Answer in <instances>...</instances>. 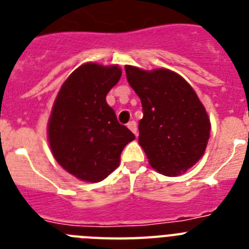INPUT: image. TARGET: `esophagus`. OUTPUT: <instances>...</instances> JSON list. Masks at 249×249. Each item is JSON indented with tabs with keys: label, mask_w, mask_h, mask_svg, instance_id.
Returning <instances> with one entry per match:
<instances>
[{
	"label": "esophagus",
	"mask_w": 249,
	"mask_h": 249,
	"mask_svg": "<svg viewBox=\"0 0 249 249\" xmlns=\"http://www.w3.org/2000/svg\"><path fill=\"white\" fill-rule=\"evenodd\" d=\"M127 127H128V128L131 129L136 136H137V123H136L135 121H131V122L127 123Z\"/></svg>",
	"instance_id": "obj_1"
}]
</instances>
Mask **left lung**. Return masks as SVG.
I'll use <instances>...</instances> for the list:
<instances>
[{"label":"left lung","instance_id":"obj_1","mask_svg":"<svg viewBox=\"0 0 249 249\" xmlns=\"http://www.w3.org/2000/svg\"><path fill=\"white\" fill-rule=\"evenodd\" d=\"M129 86L141 98L138 143L157 172L168 177L195 166L206 151L211 122L190 83L166 68L144 71L124 66Z\"/></svg>","mask_w":249,"mask_h":249}]
</instances>
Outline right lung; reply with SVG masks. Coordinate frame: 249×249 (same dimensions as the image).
I'll return each instance as SVG.
<instances>
[{"instance_id": "obj_1", "label": "right lung", "mask_w": 249, "mask_h": 249, "mask_svg": "<svg viewBox=\"0 0 249 249\" xmlns=\"http://www.w3.org/2000/svg\"><path fill=\"white\" fill-rule=\"evenodd\" d=\"M121 74L117 65L85 63L68 76L54 100L47 127L51 151L59 166L81 181L105 179L135 140L106 102Z\"/></svg>"}]
</instances>
